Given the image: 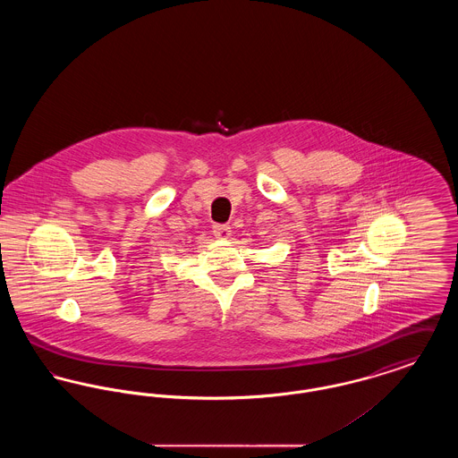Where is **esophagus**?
Returning <instances> with one entry per match:
<instances>
[{
	"label": "esophagus",
	"mask_w": 458,
	"mask_h": 458,
	"mask_svg": "<svg viewBox=\"0 0 458 458\" xmlns=\"http://www.w3.org/2000/svg\"><path fill=\"white\" fill-rule=\"evenodd\" d=\"M213 235L216 239H228L232 235L230 225H213Z\"/></svg>",
	"instance_id": "34e87169"
}]
</instances>
